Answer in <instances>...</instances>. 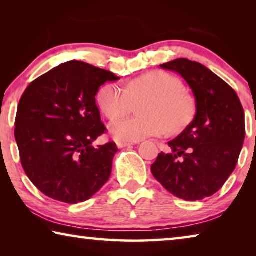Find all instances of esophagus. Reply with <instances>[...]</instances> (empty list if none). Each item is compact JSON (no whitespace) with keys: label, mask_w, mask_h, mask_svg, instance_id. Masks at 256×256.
Here are the masks:
<instances>
[{"label":"esophagus","mask_w":256,"mask_h":256,"mask_svg":"<svg viewBox=\"0 0 256 256\" xmlns=\"http://www.w3.org/2000/svg\"><path fill=\"white\" fill-rule=\"evenodd\" d=\"M136 144H133V142H118V146L120 148H125V146H134Z\"/></svg>","instance_id":"obj_1"}]
</instances>
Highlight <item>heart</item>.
<instances>
[{"mask_svg": "<svg viewBox=\"0 0 256 256\" xmlns=\"http://www.w3.org/2000/svg\"><path fill=\"white\" fill-rule=\"evenodd\" d=\"M138 118L120 119L130 112L134 103L144 99ZM97 102L107 118L114 120L110 132L116 140L136 142L150 136L180 132L193 118V98L182 90V82L164 71H152L128 81L125 89L115 84L99 89Z\"/></svg>", "mask_w": 256, "mask_h": 256, "instance_id": "heart-1", "label": "heart"}]
</instances>
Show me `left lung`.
Instances as JSON below:
<instances>
[{
	"label": "left lung",
	"instance_id": "8db88e82",
	"mask_svg": "<svg viewBox=\"0 0 256 256\" xmlns=\"http://www.w3.org/2000/svg\"><path fill=\"white\" fill-rule=\"evenodd\" d=\"M184 78L196 97V118L168 142L151 172L168 192L185 201L214 196L235 170L245 138V114L230 86L188 58L160 64Z\"/></svg>",
	"mask_w": 256,
	"mask_h": 256
}]
</instances>
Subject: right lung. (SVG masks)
Masks as SVG:
<instances>
[{
  "instance_id": "obj_1",
  "label": "right lung",
  "mask_w": 256,
  "mask_h": 256,
  "mask_svg": "<svg viewBox=\"0 0 256 256\" xmlns=\"http://www.w3.org/2000/svg\"><path fill=\"white\" fill-rule=\"evenodd\" d=\"M120 78L70 60L30 84L19 102L14 136L24 170L46 196L84 202L110 178L115 142L92 146L106 132L96 105L99 86Z\"/></svg>"
}]
</instances>
